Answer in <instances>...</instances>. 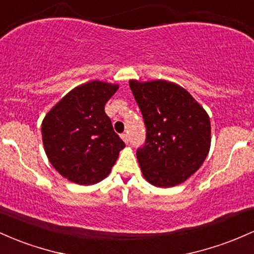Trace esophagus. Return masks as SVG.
Segmentation results:
<instances>
[{"label":"esophagus","instance_id":"esophagus-1","mask_svg":"<svg viewBox=\"0 0 254 254\" xmlns=\"http://www.w3.org/2000/svg\"><path fill=\"white\" fill-rule=\"evenodd\" d=\"M121 138H122V140L126 142V144H128V141H129V138H128V135L126 134V133H122Z\"/></svg>","mask_w":254,"mask_h":254}]
</instances>
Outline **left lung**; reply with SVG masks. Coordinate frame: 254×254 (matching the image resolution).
Listing matches in <instances>:
<instances>
[{
	"mask_svg": "<svg viewBox=\"0 0 254 254\" xmlns=\"http://www.w3.org/2000/svg\"><path fill=\"white\" fill-rule=\"evenodd\" d=\"M129 87L146 127L144 146L136 150L142 175L151 185L164 189L182 184L209 153V115L174 82L130 80Z\"/></svg>",
	"mask_w": 254,
	"mask_h": 254,
	"instance_id": "left-lung-1",
	"label": "left lung"
}]
</instances>
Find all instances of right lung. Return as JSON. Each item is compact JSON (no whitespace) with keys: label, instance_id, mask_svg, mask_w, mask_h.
I'll use <instances>...</instances> for the list:
<instances>
[{"label":"right lung","instance_id":"right-lung-1","mask_svg":"<svg viewBox=\"0 0 254 254\" xmlns=\"http://www.w3.org/2000/svg\"><path fill=\"white\" fill-rule=\"evenodd\" d=\"M118 85L93 80L73 89L42 122L50 163L67 180L93 185L109 175L126 145L114 132L104 105Z\"/></svg>","mask_w":254,"mask_h":254}]
</instances>
